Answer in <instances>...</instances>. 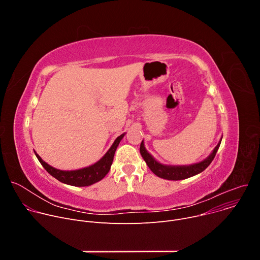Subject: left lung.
Returning <instances> with one entry per match:
<instances>
[{"mask_svg":"<svg viewBox=\"0 0 260 260\" xmlns=\"http://www.w3.org/2000/svg\"><path fill=\"white\" fill-rule=\"evenodd\" d=\"M222 140V138H221ZM221 140L218 143V145L215 147V149L213 150V152L209 155V157H207L205 160L199 162V164H194V165H190V166H179V167H174V166H164L159 162H157L149 153L147 152V150L145 149L144 147V143L142 141L141 146H140V153L142 155V157L144 158V160L146 161L147 166L149 167V169L159 178L162 179H167V180H183V179H187L189 177H192L194 175H198L200 173H202L203 171H205L210 164L213 161L218 149L219 146L221 144Z\"/></svg>","mask_w":260,"mask_h":260,"instance_id":"8db88e82","label":"left lung"}]
</instances>
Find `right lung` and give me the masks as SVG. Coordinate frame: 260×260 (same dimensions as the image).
<instances>
[{
    "instance_id": "right-lung-1",
    "label": "right lung",
    "mask_w": 260,
    "mask_h": 260,
    "mask_svg": "<svg viewBox=\"0 0 260 260\" xmlns=\"http://www.w3.org/2000/svg\"><path fill=\"white\" fill-rule=\"evenodd\" d=\"M123 136L124 134L117 137V139L114 141L113 145L111 146L108 152L98 162L87 168L76 170V171H60V170L54 169L48 164H46L44 160H42V158L36 152L35 154L37 158H38L39 161L41 162V165L43 166V168L58 181L68 185H72V186H78V187L89 186V185L102 180L108 174V172L110 171L111 165H112L117 146L119 145Z\"/></svg>"
}]
</instances>
